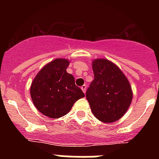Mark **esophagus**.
<instances>
[{
    "mask_svg": "<svg viewBox=\"0 0 159 159\" xmlns=\"http://www.w3.org/2000/svg\"><path fill=\"white\" fill-rule=\"evenodd\" d=\"M81 89H82L83 92H84V93H85V92H86V89H87V86H86V85H85V84H84V85H83V86L81 87Z\"/></svg>",
    "mask_w": 159,
    "mask_h": 159,
    "instance_id": "obj_1",
    "label": "esophagus"
}]
</instances>
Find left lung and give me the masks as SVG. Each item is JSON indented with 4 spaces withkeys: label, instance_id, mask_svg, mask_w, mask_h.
<instances>
[{
    "label": "left lung",
    "instance_id": "left-lung-1",
    "mask_svg": "<svg viewBox=\"0 0 159 159\" xmlns=\"http://www.w3.org/2000/svg\"><path fill=\"white\" fill-rule=\"evenodd\" d=\"M92 69L94 80L86 92L92 113L103 123L117 121L132 100L128 80L117 66L105 59L94 60Z\"/></svg>",
    "mask_w": 159,
    "mask_h": 159
}]
</instances>
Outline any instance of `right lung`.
Returning a JSON list of instances; mask_svg holds the SVG:
<instances>
[{"instance_id": "add662e5", "label": "right lung", "mask_w": 159, "mask_h": 159, "mask_svg": "<svg viewBox=\"0 0 159 159\" xmlns=\"http://www.w3.org/2000/svg\"><path fill=\"white\" fill-rule=\"evenodd\" d=\"M69 62L56 59L39 71L30 88L32 102L44 116L57 119L70 111L73 104L84 97L75 78L67 72Z\"/></svg>"}]
</instances>
